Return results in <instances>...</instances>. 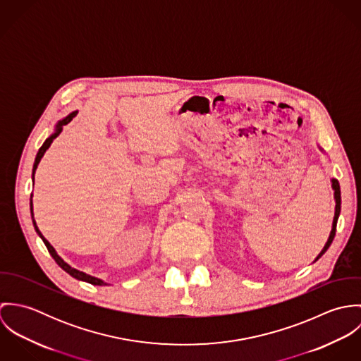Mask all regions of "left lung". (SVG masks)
Segmentation results:
<instances>
[{
    "mask_svg": "<svg viewBox=\"0 0 361 361\" xmlns=\"http://www.w3.org/2000/svg\"><path fill=\"white\" fill-rule=\"evenodd\" d=\"M318 149L324 153V150L318 146ZM331 186H332V189H334V199H335V214H334V221H332V228H331V232H329V236H328V240H326V243L324 245V247H322V250L319 252V255L315 257L314 259V262L318 259V258L322 257L324 255H325V252L329 249V246H331V243H332V240H334V238H335V232H336V224H338V218H339V214H341V186H339V182L336 180V179H331Z\"/></svg>",
    "mask_w": 361,
    "mask_h": 361,
    "instance_id": "8db88e82",
    "label": "left lung"
}]
</instances>
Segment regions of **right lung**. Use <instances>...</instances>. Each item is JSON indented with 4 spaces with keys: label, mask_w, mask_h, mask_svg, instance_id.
<instances>
[{
    "label": "right lung",
    "mask_w": 361,
    "mask_h": 361,
    "mask_svg": "<svg viewBox=\"0 0 361 361\" xmlns=\"http://www.w3.org/2000/svg\"><path fill=\"white\" fill-rule=\"evenodd\" d=\"M78 115V111H72L69 115H66L65 118H62V119H59L56 123H55V128H54V132H52L51 135L46 139V142L43 143V146L39 149V153L36 155V158H35V164H33V171H32V180H33V185H35V173H36V169H37V165H39V162L42 161V158H43V155L44 153L49 150V147L51 146L52 140L61 133V130H62V128L65 126V125H68L75 116ZM32 197H33V193L30 195V214H32V221H33V226H35V231L37 232V235L42 238V240L44 242V245H46V247H47V250L50 252V255H51L52 258L55 259V262L65 271V272H68L71 276H73V278H76V279H79V281H85V282H89V283H92V285H97V286H105V285H108L106 282H104L103 279H100V278H96V276H92V275H89V274H86V272H83V271H79V269H76V268H73V267H71L66 261H63V258L61 257L58 253H56V250L52 247L51 245H50V242L43 236V233L40 232V229H39V226H37V224H36V221H35V216H33V200H32Z\"/></svg>",
    "instance_id": "right-lung-1"
}]
</instances>
